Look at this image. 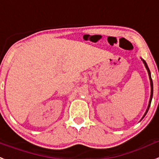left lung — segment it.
<instances>
[{"instance_id": "left-lung-1", "label": "left lung", "mask_w": 159, "mask_h": 159, "mask_svg": "<svg viewBox=\"0 0 159 159\" xmlns=\"http://www.w3.org/2000/svg\"><path fill=\"white\" fill-rule=\"evenodd\" d=\"M142 62H143V63L145 64V66H146V70H147L148 71V74H149V77H150V87H151V93H150V101H149V105H148V108L147 109H146V112H145L144 116H143V117H142V119L144 118V116H146V114L147 113L148 110H149V108H150V104H151V100H152V97H153V81H152V79H151V75H150V69H149V67H148L147 66V63H146V61L144 60V59H142Z\"/></svg>"}]
</instances>
